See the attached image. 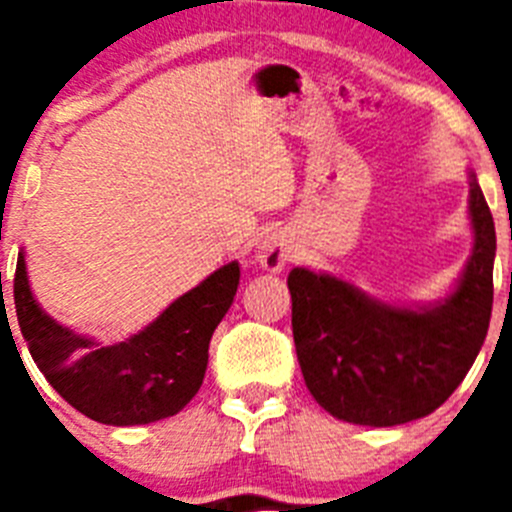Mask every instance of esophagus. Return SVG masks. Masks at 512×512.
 I'll return each instance as SVG.
<instances>
[{
	"mask_svg": "<svg viewBox=\"0 0 512 512\" xmlns=\"http://www.w3.org/2000/svg\"><path fill=\"white\" fill-rule=\"evenodd\" d=\"M292 259V246L282 233H269L261 238L259 251H256V261L261 269L266 271H282Z\"/></svg>",
	"mask_w": 512,
	"mask_h": 512,
	"instance_id": "esophagus-1",
	"label": "esophagus"
}]
</instances>
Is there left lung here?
<instances>
[{
  "label": "left lung",
  "instance_id": "left-lung-1",
  "mask_svg": "<svg viewBox=\"0 0 512 512\" xmlns=\"http://www.w3.org/2000/svg\"><path fill=\"white\" fill-rule=\"evenodd\" d=\"M474 248L449 300L405 310L307 269L287 277L292 336L307 390L333 418L410 423L449 400L485 343L492 315L495 223L472 174Z\"/></svg>",
  "mask_w": 512,
  "mask_h": 512
}]
</instances>
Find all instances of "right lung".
Returning a JSON list of instances; mask_svg holds the SVG:
<instances>
[{
    "label": "right lung",
    "mask_w": 512,
    "mask_h": 512,
    "mask_svg": "<svg viewBox=\"0 0 512 512\" xmlns=\"http://www.w3.org/2000/svg\"><path fill=\"white\" fill-rule=\"evenodd\" d=\"M238 282V264H225L200 287L171 302L148 328L128 341L102 346L40 310L20 253L15 269L17 323L43 377L71 408L97 423L146 425L171 418L197 395L210 338L225 318Z\"/></svg>",
    "instance_id": "right-lung-1"
}]
</instances>
